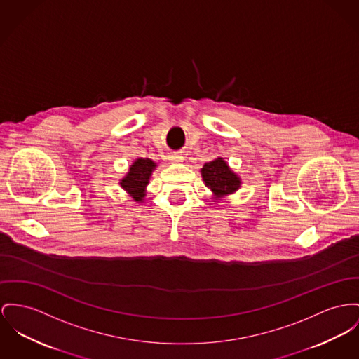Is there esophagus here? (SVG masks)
I'll return each instance as SVG.
<instances>
[{
	"instance_id": "obj_1",
	"label": "esophagus",
	"mask_w": 359,
	"mask_h": 359,
	"mask_svg": "<svg viewBox=\"0 0 359 359\" xmlns=\"http://www.w3.org/2000/svg\"><path fill=\"white\" fill-rule=\"evenodd\" d=\"M168 161L171 163H180V162H184V155L180 154V152H171L168 155Z\"/></svg>"
}]
</instances>
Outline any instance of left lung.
<instances>
[{
  "mask_svg": "<svg viewBox=\"0 0 359 359\" xmlns=\"http://www.w3.org/2000/svg\"><path fill=\"white\" fill-rule=\"evenodd\" d=\"M200 172L205 187L214 193L215 200L238 191L241 187V178L230 170L223 158H216L211 162H207Z\"/></svg>",
  "mask_w": 359,
  "mask_h": 359,
  "instance_id": "1",
  "label": "left lung"
}]
</instances>
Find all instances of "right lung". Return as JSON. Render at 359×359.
I'll use <instances>...</instances> for the list:
<instances>
[{"label":"right lung","mask_w":359,"mask_h":359,"mask_svg":"<svg viewBox=\"0 0 359 359\" xmlns=\"http://www.w3.org/2000/svg\"><path fill=\"white\" fill-rule=\"evenodd\" d=\"M155 168L156 163L148 158L136 159L130 165L128 174L121 180V188L128 191L135 201L143 203L145 187L148 185L149 177Z\"/></svg>","instance_id":"right-lung-1"}]
</instances>
